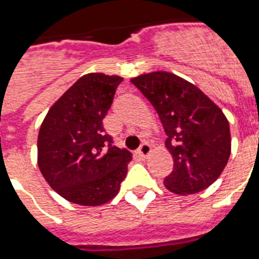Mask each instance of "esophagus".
<instances>
[{"mask_svg": "<svg viewBox=\"0 0 259 259\" xmlns=\"http://www.w3.org/2000/svg\"><path fill=\"white\" fill-rule=\"evenodd\" d=\"M150 152H152V148H150L149 144H148V142H144V144L140 146V149L137 150V154L140 156V157L145 160V158L150 154Z\"/></svg>", "mask_w": 259, "mask_h": 259, "instance_id": "1", "label": "esophagus"}]
</instances>
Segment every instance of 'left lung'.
<instances>
[{
    "label": "left lung",
    "mask_w": 259,
    "mask_h": 259,
    "mask_svg": "<svg viewBox=\"0 0 259 259\" xmlns=\"http://www.w3.org/2000/svg\"><path fill=\"white\" fill-rule=\"evenodd\" d=\"M152 103L165 130L173 170L164 179L170 192H200L221 176L231 153L225 114L201 90L175 74L156 71L132 79Z\"/></svg>",
    "instance_id": "8db88e82"
}]
</instances>
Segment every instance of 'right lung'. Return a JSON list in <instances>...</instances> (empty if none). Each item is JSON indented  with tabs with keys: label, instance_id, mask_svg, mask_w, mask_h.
Wrapping results in <instances>:
<instances>
[{
	"label": "right lung",
	"instance_id": "add662e5",
	"mask_svg": "<svg viewBox=\"0 0 259 259\" xmlns=\"http://www.w3.org/2000/svg\"><path fill=\"white\" fill-rule=\"evenodd\" d=\"M121 82L117 75H84L55 102L40 126V172L71 203L105 204L126 177L132 153L113 145L102 122Z\"/></svg>",
	"mask_w": 259,
	"mask_h": 259
}]
</instances>
